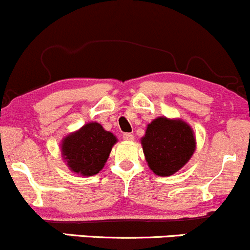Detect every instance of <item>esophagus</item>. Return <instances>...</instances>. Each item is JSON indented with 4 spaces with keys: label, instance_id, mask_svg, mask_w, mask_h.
<instances>
[{
    "label": "esophagus",
    "instance_id": "34e87169",
    "mask_svg": "<svg viewBox=\"0 0 250 250\" xmlns=\"http://www.w3.org/2000/svg\"><path fill=\"white\" fill-rule=\"evenodd\" d=\"M123 138L127 142H132L133 139H135V137H133L132 133H124V135H123Z\"/></svg>",
    "mask_w": 250,
    "mask_h": 250
}]
</instances>
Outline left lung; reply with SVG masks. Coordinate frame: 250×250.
<instances>
[{
  "instance_id": "1",
  "label": "left lung",
  "mask_w": 250,
  "mask_h": 250,
  "mask_svg": "<svg viewBox=\"0 0 250 250\" xmlns=\"http://www.w3.org/2000/svg\"><path fill=\"white\" fill-rule=\"evenodd\" d=\"M141 143L147 166L160 176L180 170L195 150L192 127L184 120L166 117H158L147 125Z\"/></svg>"
}]
</instances>
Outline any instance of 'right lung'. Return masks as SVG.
Instances as JSON below:
<instances>
[{"label": "right lung", "instance_id": "1", "mask_svg": "<svg viewBox=\"0 0 250 250\" xmlns=\"http://www.w3.org/2000/svg\"><path fill=\"white\" fill-rule=\"evenodd\" d=\"M117 137L99 123H88L62 141V157L69 169L82 176H93L104 168Z\"/></svg>", "mask_w": 250, "mask_h": 250}]
</instances>
